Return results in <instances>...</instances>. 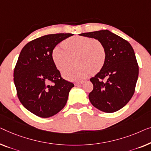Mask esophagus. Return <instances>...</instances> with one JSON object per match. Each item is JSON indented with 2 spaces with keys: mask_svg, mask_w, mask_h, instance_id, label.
I'll return each mask as SVG.
<instances>
[{
  "mask_svg": "<svg viewBox=\"0 0 151 151\" xmlns=\"http://www.w3.org/2000/svg\"><path fill=\"white\" fill-rule=\"evenodd\" d=\"M83 83H84V81H81V82H76V83H75V85H76V86H80V85L82 84Z\"/></svg>",
  "mask_w": 151,
  "mask_h": 151,
  "instance_id": "1",
  "label": "esophagus"
}]
</instances>
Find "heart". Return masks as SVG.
Instances as JSON below:
<instances>
[{
  "label": "heart",
  "instance_id": "obj_1",
  "mask_svg": "<svg viewBox=\"0 0 151 151\" xmlns=\"http://www.w3.org/2000/svg\"><path fill=\"white\" fill-rule=\"evenodd\" d=\"M106 50L101 41L88 37L75 36L67 39L63 45H56L52 57L57 69H61L71 62L76 56L78 65L65 68L63 75L67 79L78 80L97 73L103 68L106 59Z\"/></svg>",
  "mask_w": 151,
  "mask_h": 151
}]
</instances>
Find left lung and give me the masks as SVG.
I'll use <instances>...</instances> for the list:
<instances>
[{"label":"left lung","instance_id":"8db88e82","mask_svg":"<svg viewBox=\"0 0 151 151\" xmlns=\"http://www.w3.org/2000/svg\"><path fill=\"white\" fill-rule=\"evenodd\" d=\"M81 36L101 41L106 50L103 68L90 79L93 89L88 95L94 107L102 112H116L134 95L139 67L134 50L127 41L108 30L84 32ZM105 78L106 81H103Z\"/></svg>","mask_w":151,"mask_h":151}]
</instances>
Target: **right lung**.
<instances>
[{
  "label": "right lung",
  "mask_w": 151,
  "mask_h": 151,
  "mask_svg": "<svg viewBox=\"0 0 151 151\" xmlns=\"http://www.w3.org/2000/svg\"><path fill=\"white\" fill-rule=\"evenodd\" d=\"M73 35H47L24 45L14 72L17 97L26 109L41 118L55 115L67 104L73 83L61 77L52 60L54 47Z\"/></svg>",
  "instance_id": "1"
}]
</instances>
